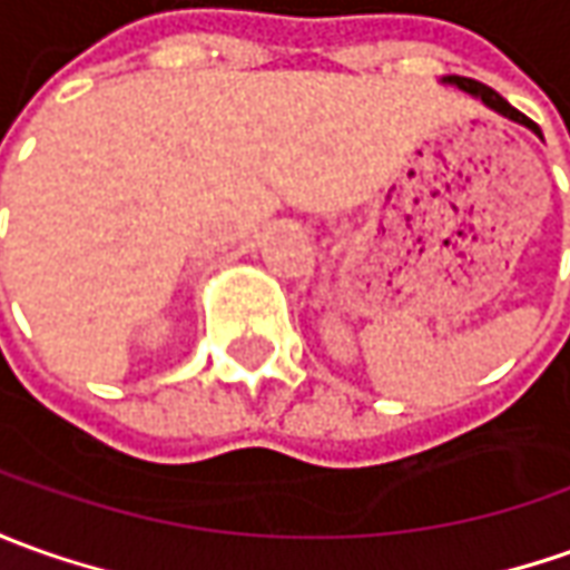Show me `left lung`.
Here are the masks:
<instances>
[{"label": "left lung", "mask_w": 570, "mask_h": 570, "mask_svg": "<svg viewBox=\"0 0 570 570\" xmlns=\"http://www.w3.org/2000/svg\"><path fill=\"white\" fill-rule=\"evenodd\" d=\"M440 83H446V87H455V90L468 92V96H474L478 102H483V106L490 108V111H497V115H502V118H509V121L521 124V127H528V130H533L537 137L543 139V134H540V127L530 121L528 115H521L518 108H512L502 96H499L497 90H490V87H483V83H478V80H471V77H443Z\"/></svg>", "instance_id": "obj_1"}]
</instances>
